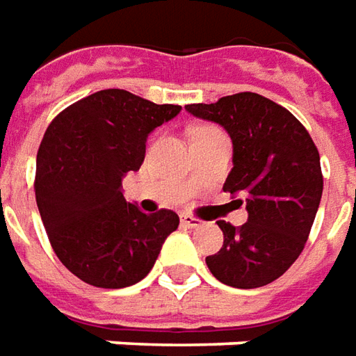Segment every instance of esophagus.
<instances>
[{
	"label": "esophagus",
	"instance_id": "1",
	"mask_svg": "<svg viewBox=\"0 0 356 356\" xmlns=\"http://www.w3.org/2000/svg\"><path fill=\"white\" fill-rule=\"evenodd\" d=\"M182 225L184 227H188V229H202L203 220L195 219L192 215H182Z\"/></svg>",
	"mask_w": 356,
	"mask_h": 356
}]
</instances>
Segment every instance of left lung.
I'll return each instance as SVG.
<instances>
[{"label":"left lung","instance_id":"obj_1","mask_svg":"<svg viewBox=\"0 0 356 356\" xmlns=\"http://www.w3.org/2000/svg\"><path fill=\"white\" fill-rule=\"evenodd\" d=\"M186 110L225 127L232 141V170L222 190L246 195L248 222H217L225 242L205 257L207 267L229 286L269 285L305 250L322 200L320 153L286 108L256 92L188 104Z\"/></svg>","mask_w":356,"mask_h":356}]
</instances>
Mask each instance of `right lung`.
<instances>
[{"instance_id": "obj_1", "label": "right lung", "mask_w": 356, "mask_h": 356, "mask_svg": "<svg viewBox=\"0 0 356 356\" xmlns=\"http://www.w3.org/2000/svg\"><path fill=\"white\" fill-rule=\"evenodd\" d=\"M180 110L106 89L51 120L36 154V205L56 256L81 281L136 285L178 229L174 211L145 215L126 202L122 178L143 164L149 134Z\"/></svg>"}]
</instances>
